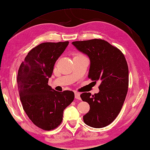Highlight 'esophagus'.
<instances>
[{
	"label": "esophagus",
	"mask_w": 150,
	"mask_h": 150,
	"mask_svg": "<svg viewBox=\"0 0 150 150\" xmlns=\"http://www.w3.org/2000/svg\"><path fill=\"white\" fill-rule=\"evenodd\" d=\"M75 99H79V100H80V99H81L80 93H78V92H75Z\"/></svg>",
	"instance_id": "obj_1"
}]
</instances>
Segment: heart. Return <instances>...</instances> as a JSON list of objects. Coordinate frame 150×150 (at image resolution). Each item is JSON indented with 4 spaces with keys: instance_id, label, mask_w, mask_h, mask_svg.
Instances as JSON below:
<instances>
[{
    "instance_id": "1",
    "label": "heart",
    "mask_w": 150,
    "mask_h": 150,
    "mask_svg": "<svg viewBox=\"0 0 150 150\" xmlns=\"http://www.w3.org/2000/svg\"><path fill=\"white\" fill-rule=\"evenodd\" d=\"M77 56H79V55H77Z\"/></svg>"
}]
</instances>
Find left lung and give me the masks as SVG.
Here are the masks:
<instances>
[{"mask_svg": "<svg viewBox=\"0 0 150 150\" xmlns=\"http://www.w3.org/2000/svg\"><path fill=\"white\" fill-rule=\"evenodd\" d=\"M72 44L90 58L88 78L101 82L98 93L81 95L82 100L90 105L89 112L83 116L84 122L94 128L106 127L118 115L127 95V61L120 49L103 40L77 41Z\"/></svg>", "mask_w": 150, "mask_h": 150, "instance_id": "1", "label": "left lung"}]
</instances>
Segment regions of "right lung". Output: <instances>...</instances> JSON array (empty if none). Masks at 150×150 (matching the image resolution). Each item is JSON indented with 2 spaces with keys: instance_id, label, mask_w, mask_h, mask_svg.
I'll use <instances>...</instances> for the list:
<instances>
[{
  "instance_id": "add662e5",
  "label": "right lung",
  "mask_w": 150,
  "mask_h": 150,
  "mask_svg": "<svg viewBox=\"0 0 150 150\" xmlns=\"http://www.w3.org/2000/svg\"><path fill=\"white\" fill-rule=\"evenodd\" d=\"M68 44H40L29 51L18 70L17 88L23 109L34 125L45 131L61 124L64 110L75 98L72 91L57 92L48 85L56 61Z\"/></svg>"
}]
</instances>
